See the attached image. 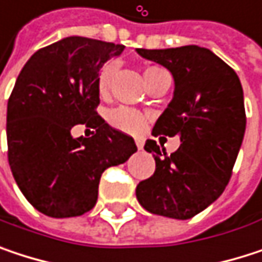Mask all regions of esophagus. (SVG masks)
<instances>
[{
	"mask_svg": "<svg viewBox=\"0 0 262 262\" xmlns=\"http://www.w3.org/2000/svg\"><path fill=\"white\" fill-rule=\"evenodd\" d=\"M135 144H136V147L141 150V148L144 147V139H142V138H135Z\"/></svg>",
	"mask_w": 262,
	"mask_h": 262,
	"instance_id": "obj_1",
	"label": "esophagus"
}]
</instances>
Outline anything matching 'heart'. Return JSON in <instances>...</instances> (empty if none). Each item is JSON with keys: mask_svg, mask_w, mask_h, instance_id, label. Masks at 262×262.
<instances>
[{"mask_svg": "<svg viewBox=\"0 0 262 262\" xmlns=\"http://www.w3.org/2000/svg\"><path fill=\"white\" fill-rule=\"evenodd\" d=\"M162 73H165V71L162 68H158V67L145 68V71H144L145 81H150ZM114 74H115V65L114 63H106L100 70L98 79H97V86H98L100 94H106L109 91ZM109 124L118 130L126 132V133H138L144 129L145 118L141 112L130 109V107H126V106H121V107H117V109L109 112Z\"/></svg>", "mask_w": 262, "mask_h": 262, "instance_id": "1", "label": "heart"}]
</instances>
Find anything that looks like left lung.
Segmentation results:
<instances>
[{"label": "left lung", "mask_w": 262, "mask_h": 262, "mask_svg": "<svg viewBox=\"0 0 262 262\" xmlns=\"http://www.w3.org/2000/svg\"><path fill=\"white\" fill-rule=\"evenodd\" d=\"M136 51L174 79L173 100L151 133L181 136L171 155L147 139L144 148L155 156L156 170L138 183L136 199L151 214L186 220L215 202L232 176L246 130L243 88L235 71L208 48Z\"/></svg>", "instance_id": "8db88e82"}]
</instances>
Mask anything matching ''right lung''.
Returning <instances> with one entry per match:
<instances>
[{
  "instance_id": "1",
  "label": "right lung",
  "mask_w": 262,
  "mask_h": 262,
  "mask_svg": "<svg viewBox=\"0 0 262 262\" xmlns=\"http://www.w3.org/2000/svg\"><path fill=\"white\" fill-rule=\"evenodd\" d=\"M124 45L70 36L37 50L19 73L7 103L9 165L26 199L54 219L91 211L103 171L136 151L133 138L97 114L98 73ZM84 124L91 138H73Z\"/></svg>"
}]
</instances>
